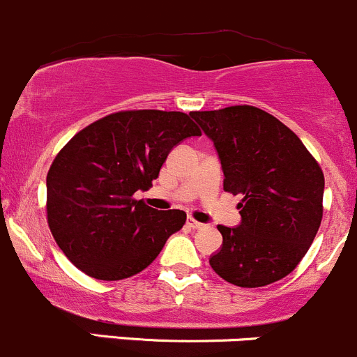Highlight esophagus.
I'll use <instances>...</instances> for the list:
<instances>
[{
	"instance_id": "obj_1",
	"label": "esophagus",
	"mask_w": 357,
	"mask_h": 357,
	"mask_svg": "<svg viewBox=\"0 0 357 357\" xmlns=\"http://www.w3.org/2000/svg\"><path fill=\"white\" fill-rule=\"evenodd\" d=\"M186 225H188L190 228H193V229H200V228H204V225H202V222H199V221H197V219H193V218H188V219H186Z\"/></svg>"
}]
</instances>
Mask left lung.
<instances>
[{
  "label": "left lung",
  "mask_w": 357,
  "mask_h": 357,
  "mask_svg": "<svg viewBox=\"0 0 357 357\" xmlns=\"http://www.w3.org/2000/svg\"><path fill=\"white\" fill-rule=\"evenodd\" d=\"M214 142L226 192L242 195V222L218 226L222 247L211 268L243 289L290 275L311 247L323 218L325 176L291 129L250 105L190 112Z\"/></svg>",
  "instance_id": "8db88e82"
}]
</instances>
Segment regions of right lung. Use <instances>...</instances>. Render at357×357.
Here are the masks:
<instances>
[{
    "label": "right lung",
    "instance_id": "add662e5",
    "mask_svg": "<svg viewBox=\"0 0 357 357\" xmlns=\"http://www.w3.org/2000/svg\"><path fill=\"white\" fill-rule=\"evenodd\" d=\"M183 112L122 110L79 131L46 176V214L56 245L88 276L124 280L152 264L186 214L158 212L146 192L178 143L200 136Z\"/></svg>",
    "mask_w": 357,
    "mask_h": 357
}]
</instances>
